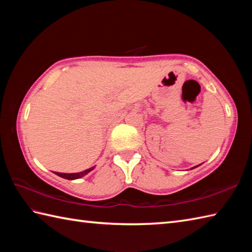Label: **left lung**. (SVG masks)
<instances>
[{"mask_svg": "<svg viewBox=\"0 0 252 252\" xmlns=\"http://www.w3.org/2000/svg\"><path fill=\"white\" fill-rule=\"evenodd\" d=\"M192 169H194V168H192Z\"/></svg>", "mask_w": 252, "mask_h": 252, "instance_id": "left-lung-1", "label": "left lung"}]
</instances>
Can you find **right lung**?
<instances>
[{
    "label": "right lung",
    "mask_w": 252,
    "mask_h": 252,
    "mask_svg": "<svg viewBox=\"0 0 252 252\" xmlns=\"http://www.w3.org/2000/svg\"><path fill=\"white\" fill-rule=\"evenodd\" d=\"M93 169H94V167L93 168H90L88 170H84V171H82V172H78V173H60V172H55V174H57L58 176H61V178L67 179V180H76V179L82 178V176H84L85 174H88L90 171H92Z\"/></svg>",
    "instance_id": "right-lung-1"
}]
</instances>
